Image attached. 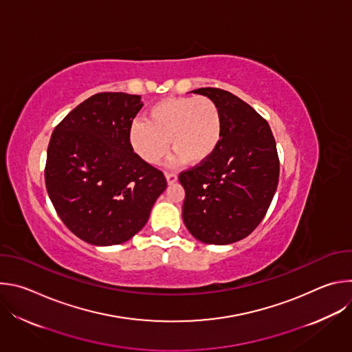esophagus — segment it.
<instances>
[{"instance_id":"esophagus-1","label":"esophagus","mask_w":352,"mask_h":352,"mask_svg":"<svg viewBox=\"0 0 352 352\" xmlns=\"http://www.w3.org/2000/svg\"><path fill=\"white\" fill-rule=\"evenodd\" d=\"M166 178H167V182L171 185L174 182H177L178 179V175L175 173H166Z\"/></svg>"}]
</instances>
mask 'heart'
<instances>
[{"label": "heart", "instance_id": "obj_1", "mask_svg": "<svg viewBox=\"0 0 352 352\" xmlns=\"http://www.w3.org/2000/svg\"><path fill=\"white\" fill-rule=\"evenodd\" d=\"M221 138V110L205 96L160 100L150 107L147 121L135 120L128 131L132 150L148 164L160 163L167 155L168 139L175 150L173 164H202L214 155Z\"/></svg>", "mask_w": 352, "mask_h": 352}]
</instances>
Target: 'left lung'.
I'll list each match as a JSON object with an SVG mask.
<instances>
[{"label":"left lung","mask_w":352,"mask_h":352,"mask_svg":"<svg viewBox=\"0 0 352 352\" xmlns=\"http://www.w3.org/2000/svg\"><path fill=\"white\" fill-rule=\"evenodd\" d=\"M219 104L223 138L214 155L178 175L185 189L182 219L205 243L227 245L263 220L278 184L280 162L267 121L232 93L196 89Z\"/></svg>","instance_id":"obj_1"}]
</instances>
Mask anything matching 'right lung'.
Wrapping results in <instances>:
<instances>
[{"label": "right lung", "instance_id": "1", "mask_svg": "<svg viewBox=\"0 0 352 352\" xmlns=\"http://www.w3.org/2000/svg\"><path fill=\"white\" fill-rule=\"evenodd\" d=\"M140 96L97 93L54 129L47 148L45 188L63 223L98 246L131 239L167 188L159 168L132 150L129 126Z\"/></svg>", "mask_w": 352, "mask_h": 352}]
</instances>
